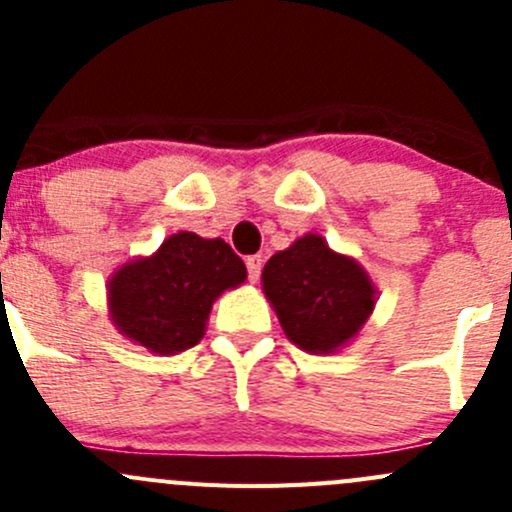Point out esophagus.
Segmentation results:
<instances>
[{"label": "esophagus", "mask_w": 512, "mask_h": 512, "mask_svg": "<svg viewBox=\"0 0 512 512\" xmlns=\"http://www.w3.org/2000/svg\"><path fill=\"white\" fill-rule=\"evenodd\" d=\"M247 275H250V282H257L262 275V265H265V260H262V255H252L247 257Z\"/></svg>", "instance_id": "1"}]
</instances>
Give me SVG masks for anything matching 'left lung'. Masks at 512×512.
<instances>
[{
  "label": "left lung",
  "instance_id": "1",
  "mask_svg": "<svg viewBox=\"0 0 512 512\" xmlns=\"http://www.w3.org/2000/svg\"><path fill=\"white\" fill-rule=\"evenodd\" d=\"M262 287L282 329L309 354H332L347 344L374 309V285L352 257L304 235L267 260Z\"/></svg>",
  "mask_w": 512,
  "mask_h": 512
}]
</instances>
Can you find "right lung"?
<instances>
[{
  "instance_id": "obj_1",
  "label": "right lung",
  "mask_w": 512,
  "mask_h": 512,
  "mask_svg": "<svg viewBox=\"0 0 512 512\" xmlns=\"http://www.w3.org/2000/svg\"><path fill=\"white\" fill-rule=\"evenodd\" d=\"M245 262L225 240L178 232L153 257L123 265L108 282L116 327L156 354L195 347L215 297L245 282Z\"/></svg>"
}]
</instances>
